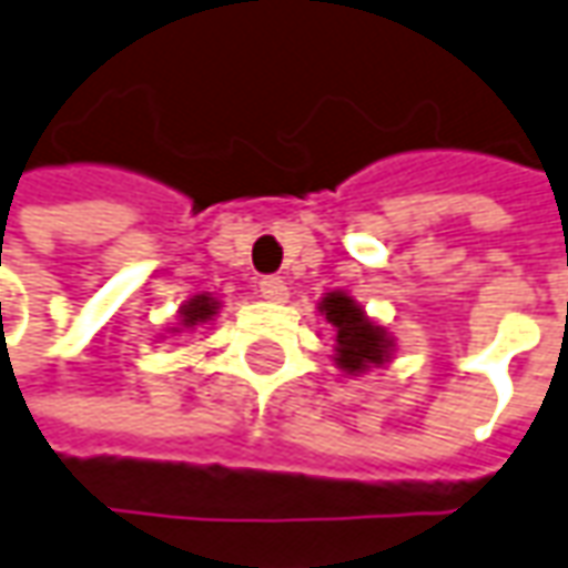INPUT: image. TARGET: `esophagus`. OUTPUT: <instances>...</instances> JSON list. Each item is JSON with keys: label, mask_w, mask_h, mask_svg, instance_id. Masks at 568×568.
I'll return each instance as SVG.
<instances>
[{"label": "esophagus", "mask_w": 568, "mask_h": 568, "mask_svg": "<svg viewBox=\"0 0 568 568\" xmlns=\"http://www.w3.org/2000/svg\"><path fill=\"white\" fill-rule=\"evenodd\" d=\"M258 293H262V300H268V303H284V300L291 296V287H287L281 277H262V281H258Z\"/></svg>", "instance_id": "esophagus-1"}]
</instances>
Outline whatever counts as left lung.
I'll use <instances>...</instances> for the list:
<instances>
[{
    "label": "left lung",
    "instance_id": "1",
    "mask_svg": "<svg viewBox=\"0 0 568 568\" xmlns=\"http://www.w3.org/2000/svg\"><path fill=\"white\" fill-rule=\"evenodd\" d=\"M315 310L325 315L334 334V353L331 359L344 375H368L375 368H384L397 356L394 334L378 325L368 312L359 306V300L346 291H328Z\"/></svg>",
    "mask_w": 568,
    "mask_h": 568
}]
</instances>
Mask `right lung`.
<instances>
[{"mask_svg":"<svg viewBox=\"0 0 568 568\" xmlns=\"http://www.w3.org/2000/svg\"><path fill=\"white\" fill-rule=\"evenodd\" d=\"M219 312H222V300L219 296H212V293H193L190 300L181 303L178 322H174V328H169V334H196V328L215 322Z\"/></svg>","mask_w":568,"mask_h":568,"instance_id":"right-lung-1","label":"right lung"}]
</instances>
